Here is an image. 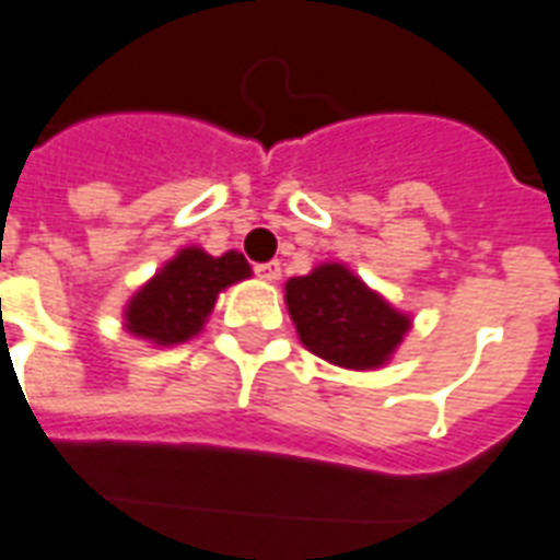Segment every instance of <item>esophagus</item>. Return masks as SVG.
<instances>
[{
	"label": "esophagus",
	"instance_id": "34e87169",
	"mask_svg": "<svg viewBox=\"0 0 560 560\" xmlns=\"http://www.w3.org/2000/svg\"><path fill=\"white\" fill-rule=\"evenodd\" d=\"M255 272H258L264 281H276L281 276L279 260H267V264H255Z\"/></svg>",
	"mask_w": 560,
	"mask_h": 560
}]
</instances>
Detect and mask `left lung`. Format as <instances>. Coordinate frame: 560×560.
<instances>
[{
	"label": "left lung",
	"instance_id": "left-lung-1",
	"mask_svg": "<svg viewBox=\"0 0 560 560\" xmlns=\"http://www.w3.org/2000/svg\"><path fill=\"white\" fill-rule=\"evenodd\" d=\"M302 343L326 362L368 371L404 341L409 320L341 264H323L284 288Z\"/></svg>",
	"mask_w": 560,
	"mask_h": 560
}]
</instances>
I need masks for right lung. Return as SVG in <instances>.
<instances>
[{
    "label": "right lung",
    "mask_w": 560,
    "mask_h": 560,
    "mask_svg": "<svg viewBox=\"0 0 560 560\" xmlns=\"http://www.w3.org/2000/svg\"><path fill=\"white\" fill-rule=\"evenodd\" d=\"M248 264L240 252L213 258L201 248H184L168 260L127 305V329L153 343H184L205 326L217 293L246 279Z\"/></svg>",
    "instance_id": "add662e5"
}]
</instances>
